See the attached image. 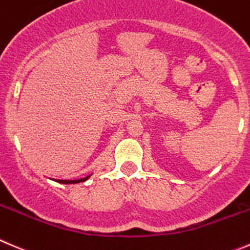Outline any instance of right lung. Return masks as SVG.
<instances>
[{
  "instance_id": "obj_1",
  "label": "right lung",
  "mask_w": 250,
  "mask_h": 250,
  "mask_svg": "<svg viewBox=\"0 0 250 250\" xmlns=\"http://www.w3.org/2000/svg\"><path fill=\"white\" fill-rule=\"evenodd\" d=\"M90 177H91V174H89V176L84 177V178H79V179H53V181L57 182V183H62V184H76V183H81V182L88 181Z\"/></svg>"
}]
</instances>
